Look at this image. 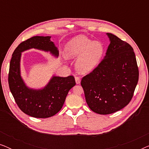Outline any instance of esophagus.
<instances>
[{
	"instance_id": "1",
	"label": "esophagus",
	"mask_w": 149,
	"mask_h": 149,
	"mask_svg": "<svg viewBox=\"0 0 149 149\" xmlns=\"http://www.w3.org/2000/svg\"><path fill=\"white\" fill-rule=\"evenodd\" d=\"M74 79H75V81H76L77 84H79V83H81V78H80V77L76 76L74 77Z\"/></svg>"
}]
</instances>
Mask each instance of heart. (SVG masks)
<instances>
[{
    "label": "heart",
    "instance_id": "obj_1",
    "mask_svg": "<svg viewBox=\"0 0 149 149\" xmlns=\"http://www.w3.org/2000/svg\"><path fill=\"white\" fill-rule=\"evenodd\" d=\"M104 48L99 41H93L83 35H78L66 44L64 55L68 58H77V70L86 74L91 72L98 64L103 54Z\"/></svg>",
    "mask_w": 149,
    "mask_h": 149
}]
</instances>
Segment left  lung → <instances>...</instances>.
Listing matches in <instances>:
<instances>
[{
  "instance_id": "8db88e82",
  "label": "left lung",
  "mask_w": 149,
  "mask_h": 149,
  "mask_svg": "<svg viewBox=\"0 0 149 149\" xmlns=\"http://www.w3.org/2000/svg\"><path fill=\"white\" fill-rule=\"evenodd\" d=\"M107 35L111 43L104 58L81 82L89 109L100 115L115 113L126 107L139 78L132 46L113 34Z\"/></svg>"
}]
</instances>
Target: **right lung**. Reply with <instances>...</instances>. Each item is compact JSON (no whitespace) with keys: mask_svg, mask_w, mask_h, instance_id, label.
Returning a JSON list of instances; mask_svg holds the SVG:
<instances>
[{"mask_svg":"<svg viewBox=\"0 0 149 149\" xmlns=\"http://www.w3.org/2000/svg\"><path fill=\"white\" fill-rule=\"evenodd\" d=\"M51 36H33L22 42L12 54L8 82L10 91L20 110L35 118H48L62 109L66 95L76 85L73 76H54L43 89H33L26 86L20 75L22 52L31 48L50 52L58 57L59 52Z\"/></svg>","mask_w":149,"mask_h":149,"instance_id":"right-lung-1","label":"right lung"}]
</instances>
